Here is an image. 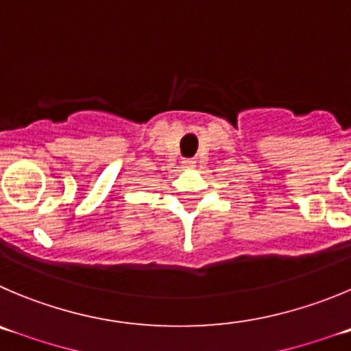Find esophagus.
Returning a JSON list of instances; mask_svg holds the SVG:
<instances>
[{
    "label": "esophagus",
    "instance_id": "esophagus-1",
    "mask_svg": "<svg viewBox=\"0 0 351 351\" xmlns=\"http://www.w3.org/2000/svg\"><path fill=\"white\" fill-rule=\"evenodd\" d=\"M182 165L185 166V168H194L195 166V160L194 159H183Z\"/></svg>",
    "mask_w": 351,
    "mask_h": 351
}]
</instances>
